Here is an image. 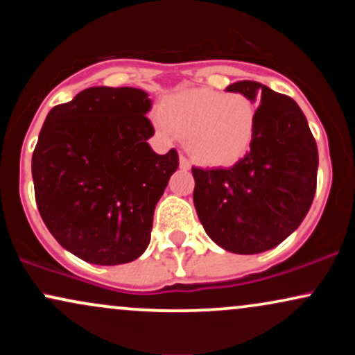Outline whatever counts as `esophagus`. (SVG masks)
Listing matches in <instances>:
<instances>
[{
	"mask_svg": "<svg viewBox=\"0 0 355 355\" xmlns=\"http://www.w3.org/2000/svg\"><path fill=\"white\" fill-rule=\"evenodd\" d=\"M178 164H180V168L182 170H189L190 168V162H189V158L185 157V155L180 153V158H178Z\"/></svg>",
	"mask_w": 355,
	"mask_h": 355,
	"instance_id": "esophagus-1",
	"label": "esophagus"
}]
</instances>
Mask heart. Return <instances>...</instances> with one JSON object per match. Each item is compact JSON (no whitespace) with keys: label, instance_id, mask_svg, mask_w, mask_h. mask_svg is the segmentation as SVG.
<instances>
[{"label":"heart","instance_id":"heart-1","mask_svg":"<svg viewBox=\"0 0 355 355\" xmlns=\"http://www.w3.org/2000/svg\"><path fill=\"white\" fill-rule=\"evenodd\" d=\"M257 105L243 93L210 88L183 89L162 105V128L183 137L195 162L227 166L245 157L254 141Z\"/></svg>","mask_w":355,"mask_h":355}]
</instances>
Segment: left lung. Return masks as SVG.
<instances>
[{
	"label": "left lung",
	"instance_id": "left-lung-1",
	"mask_svg": "<svg viewBox=\"0 0 355 355\" xmlns=\"http://www.w3.org/2000/svg\"><path fill=\"white\" fill-rule=\"evenodd\" d=\"M227 92L260 103L254 141L232 168H191L193 203L217 245L260 254L302 223L315 195L319 153L307 118L291 96L248 80Z\"/></svg>",
	"mask_w": 355,
	"mask_h": 355
}]
</instances>
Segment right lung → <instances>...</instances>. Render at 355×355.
<instances>
[{
    "mask_svg": "<svg viewBox=\"0 0 355 355\" xmlns=\"http://www.w3.org/2000/svg\"><path fill=\"white\" fill-rule=\"evenodd\" d=\"M144 89L92 87L48 113L31 173L44 225L85 262L120 266L146 250L153 211L178 168L155 153Z\"/></svg>",
    "mask_w": 355,
    "mask_h": 355,
    "instance_id": "1",
    "label": "right lung"
}]
</instances>
